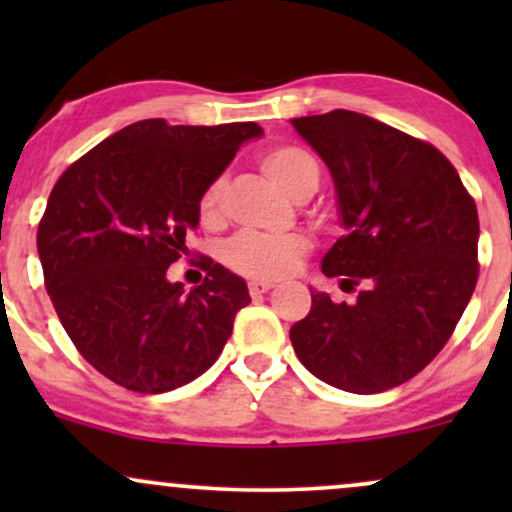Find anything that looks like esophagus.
Returning <instances> with one entry per match:
<instances>
[{"label": "esophagus", "instance_id": "obj_1", "mask_svg": "<svg viewBox=\"0 0 512 512\" xmlns=\"http://www.w3.org/2000/svg\"><path fill=\"white\" fill-rule=\"evenodd\" d=\"M250 296H262V293H267V291H272L274 289V284L272 281H250Z\"/></svg>", "mask_w": 512, "mask_h": 512}]
</instances>
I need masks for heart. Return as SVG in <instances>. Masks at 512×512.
Returning <instances> with one entry per match:
<instances>
[{"label": "heart", "instance_id": "heart-1", "mask_svg": "<svg viewBox=\"0 0 512 512\" xmlns=\"http://www.w3.org/2000/svg\"><path fill=\"white\" fill-rule=\"evenodd\" d=\"M267 178L293 199H308L320 182V166L308 151L298 146H276L262 156ZM228 180L216 178L199 197V219L207 226H219L226 216ZM308 252V240L301 233L264 236V233H240L223 250V262L233 272L257 281H276L296 272Z\"/></svg>", "mask_w": 512, "mask_h": 512}]
</instances>
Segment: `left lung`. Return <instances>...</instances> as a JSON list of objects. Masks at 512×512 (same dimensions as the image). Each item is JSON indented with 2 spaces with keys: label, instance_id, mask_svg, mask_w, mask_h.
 <instances>
[{
  "label": "left lung",
  "instance_id": "8db88e82",
  "mask_svg": "<svg viewBox=\"0 0 512 512\" xmlns=\"http://www.w3.org/2000/svg\"><path fill=\"white\" fill-rule=\"evenodd\" d=\"M291 125L325 161L344 236L322 274L354 303L310 289V313L289 337L322 383L373 395L407 383L436 358L477 286L479 216L452 163L373 117L332 110Z\"/></svg>",
  "mask_w": 512,
  "mask_h": 512
}]
</instances>
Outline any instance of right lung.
Returning <instances> with one entry per match:
<instances>
[{"label":"right lung","instance_id":"1","mask_svg":"<svg viewBox=\"0 0 512 512\" xmlns=\"http://www.w3.org/2000/svg\"><path fill=\"white\" fill-rule=\"evenodd\" d=\"M255 122L216 127L134 122L64 170L38 226L45 289L79 354L113 383L144 395L187 385L219 358L243 276L207 262L187 291L166 272L199 226V197Z\"/></svg>","mask_w":512,"mask_h":512}]
</instances>
